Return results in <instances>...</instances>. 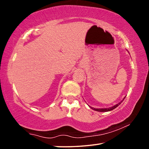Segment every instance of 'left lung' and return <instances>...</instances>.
Segmentation results:
<instances>
[{"label":"left lung","instance_id":"obj_1","mask_svg":"<svg viewBox=\"0 0 149 149\" xmlns=\"http://www.w3.org/2000/svg\"><path fill=\"white\" fill-rule=\"evenodd\" d=\"M125 97H124V99H123V100H124ZM123 100L121 101V102L118 103V104H116V105H113V106H112V107H109V108H100V109H95V108H93V107H91V109H93V110H95V111H101V112L109 111H111V110H113V109H114L115 108H116V107H117L118 106V105H120V104H121V103L122 102Z\"/></svg>","mask_w":149,"mask_h":149}]
</instances>
